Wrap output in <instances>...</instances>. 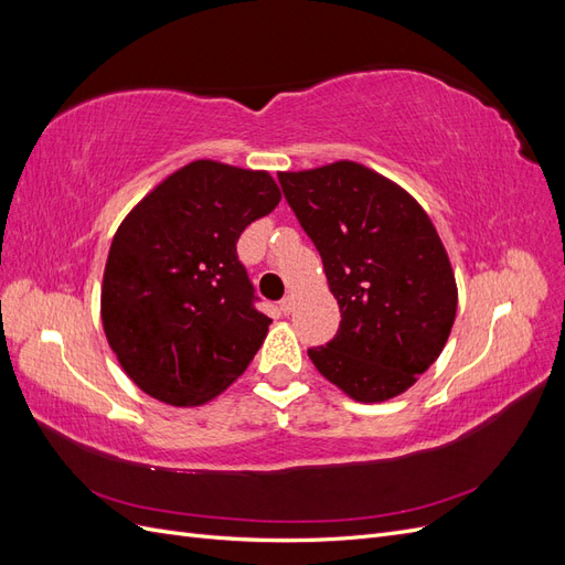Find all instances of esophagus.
Listing matches in <instances>:
<instances>
[{"instance_id": "34e87169", "label": "esophagus", "mask_w": 565, "mask_h": 565, "mask_svg": "<svg viewBox=\"0 0 565 565\" xmlns=\"http://www.w3.org/2000/svg\"><path fill=\"white\" fill-rule=\"evenodd\" d=\"M280 311H282L285 316H289V313H292V311H295V299H292V297H287V299H282V301H280Z\"/></svg>"}]
</instances>
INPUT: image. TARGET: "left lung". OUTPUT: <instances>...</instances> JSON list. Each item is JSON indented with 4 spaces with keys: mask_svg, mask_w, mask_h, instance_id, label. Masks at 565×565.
Listing matches in <instances>:
<instances>
[{
    "mask_svg": "<svg viewBox=\"0 0 565 565\" xmlns=\"http://www.w3.org/2000/svg\"><path fill=\"white\" fill-rule=\"evenodd\" d=\"M285 200L320 252L341 322L309 349L324 380L358 403L401 396L436 363L457 313V282L422 204L351 160L280 172Z\"/></svg>",
    "mask_w": 565,
    "mask_h": 565,
    "instance_id": "1",
    "label": "left lung"
}]
</instances>
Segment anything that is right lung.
Returning <instances> with one entry per match:
<instances>
[{"label": "right lung", "mask_w": 565, "mask_h": 565, "mask_svg": "<svg viewBox=\"0 0 565 565\" xmlns=\"http://www.w3.org/2000/svg\"><path fill=\"white\" fill-rule=\"evenodd\" d=\"M280 188L262 169L195 160L160 181L119 224L100 285L117 363L150 398L210 403L247 370L270 318L237 262V241Z\"/></svg>", "instance_id": "add662e5"}]
</instances>
